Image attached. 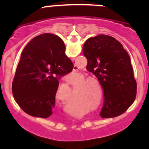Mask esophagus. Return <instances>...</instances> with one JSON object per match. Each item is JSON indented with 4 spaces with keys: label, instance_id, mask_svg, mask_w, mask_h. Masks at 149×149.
<instances>
[{
    "label": "esophagus",
    "instance_id": "obj_1",
    "mask_svg": "<svg viewBox=\"0 0 149 149\" xmlns=\"http://www.w3.org/2000/svg\"><path fill=\"white\" fill-rule=\"evenodd\" d=\"M73 70H74V71H77V70H79V68H78L76 65H74V68H73Z\"/></svg>",
    "mask_w": 149,
    "mask_h": 149
}]
</instances>
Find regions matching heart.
Returning <instances> with one entry per match:
<instances>
[{
	"label": "heart",
	"instance_id": "heart-1",
	"mask_svg": "<svg viewBox=\"0 0 149 149\" xmlns=\"http://www.w3.org/2000/svg\"><path fill=\"white\" fill-rule=\"evenodd\" d=\"M91 81H91V80H88V81H87V83H88H88H89V82H91ZM91 84H88V85H87V87H88V88H90V87H91Z\"/></svg>",
	"mask_w": 149,
	"mask_h": 149
}]
</instances>
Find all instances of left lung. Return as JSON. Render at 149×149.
Segmentation results:
<instances>
[{"label": "left lung", "instance_id": "1", "mask_svg": "<svg viewBox=\"0 0 149 149\" xmlns=\"http://www.w3.org/2000/svg\"><path fill=\"white\" fill-rule=\"evenodd\" d=\"M86 69L100 81L104 91L100 115L103 118L124 113L136 97L137 84L127 51L114 37L100 34L84 43Z\"/></svg>", "mask_w": 149, "mask_h": 149}]
</instances>
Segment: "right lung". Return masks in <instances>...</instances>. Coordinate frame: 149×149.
<instances>
[{"mask_svg": "<svg viewBox=\"0 0 149 149\" xmlns=\"http://www.w3.org/2000/svg\"><path fill=\"white\" fill-rule=\"evenodd\" d=\"M63 41L55 34H40L24 47L12 83L19 106L28 115L47 118L52 114L58 79L72 71Z\"/></svg>", "mask_w": 149, "mask_h": 149, "instance_id": "1", "label": "right lung"}]
</instances>
